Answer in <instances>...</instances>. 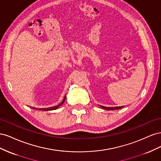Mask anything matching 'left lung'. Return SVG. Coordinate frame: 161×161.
I'll return each mask as SVG.
<instances>
[{
    "mask_svg": "<svg viewBox=\"0 0 161 161\" xmlns=\"http://www.w3.org/2000/svg\"><path fill=\"white\" fill-rule=\"evenodd\" d=\"M101 108L103 109H105V110H116V109H119L123 108L124 106H120V107H111V108H108V107H104L100 105Z\"/></svg>",
    "mask_w": 161,
    "mask_h": 161,
    "instance_id": "1",
    "label": "left lung"
}]
</instances>
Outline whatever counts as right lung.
Segmentation results:
<instances>
[{
	"mask_svg": "<svg viewBox=\"0 0 161 161\" xmlns=\"http://www.w3.org/2000/svg\"><path fill=\"white\" fill-rule=\"evenodd\" d=\"M65 100H66V95L64 96V99H63V101H62V102L61 103H60L59 105H56V106H53V107H52V108H40V109H37V108H31H31H32V109H39V110H42V111H51V110H55V109H57L58 108H59L60 106H61L63 103H64V101H65Z\"/></svg>",
	"mask_w": 161,
	"mask_h": 161,
	"instance_id": "1",
	"label": "right lung"
}]
</instances>
